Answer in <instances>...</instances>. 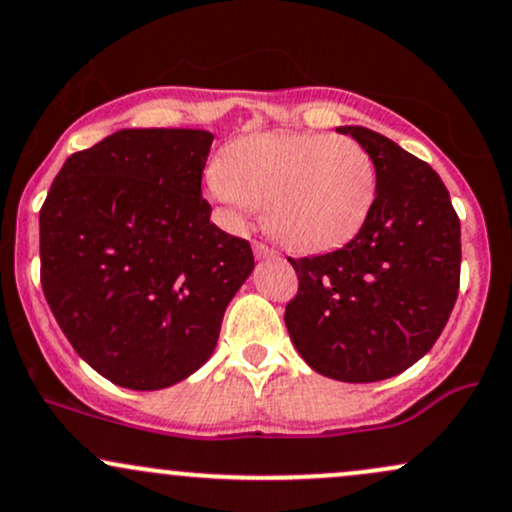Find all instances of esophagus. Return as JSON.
<instances>
[{
  "label": "esophagus",
  "instance_id": "1",
  "mask_svg": "<svg viewBox=\"0 0 512 512\" xmlns=\"http://www.w3.org/2000/svg\"><path fill=\"white\" fill-rule=\"evenodd\" d=\"M255 257L257 260H272V257H276V252L272 248H267L264 243H255Z\"/></svg>",
  "mask_w": 512,
  "mask_h": 512
}]
</instances>
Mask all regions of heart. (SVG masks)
Masks as SVG:
<instances>
[{"label":"heart","mask_w":512,"mask_h":512,"mask_svg":"<svg viewBox=\"0 0 512 512\" xmlns=\"http://www.w3.org/2000/svg\"><path fill=\"white\" fill-rule=\"evenodd\" d=\"M211 195L231 211L264 207V226L303 255L349 243L378 195L373 158L344 134H252L223 149Z\"/></svg>","instance_id":"heart-1"}]
</instances>
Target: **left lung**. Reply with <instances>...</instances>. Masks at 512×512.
<instances>
[{"instance_id":"1","label":"left lung","mask_w":512,"mask_h":512,"mask_svg":"<svg viewBox=\"0 0 512 512\" xmlns=\"http://www.w3.org/2000/svg\"><path fill=\"white\" fill-rule=\"evenodd\" d=\"M378 173L373 211L342 250L291 260L298 293L286 330L320 375L392 378L431 351L460 289V219L448 187L421 158L366 127H337Z\"/></svg>"}]
</instances>
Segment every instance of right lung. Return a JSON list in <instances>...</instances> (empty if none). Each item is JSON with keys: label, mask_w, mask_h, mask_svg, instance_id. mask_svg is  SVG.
Here are the masks:
<instances>
[{"label": "right lung", "mask_w": 512, "mask_h": 512, "mask_svg": "<svg viewBox=\"0 0 512 512\" xmlns=\"http://www.w3.org/2000/svg\"><path fill=\"white\" fill-rule=\"evenodd\" d=\"M204 129H120L64 161L40 209V284L110 383L163 390L214 354L250 243L209 221Z\"/></svg>", "instance_id": "1"}]
</instances>
